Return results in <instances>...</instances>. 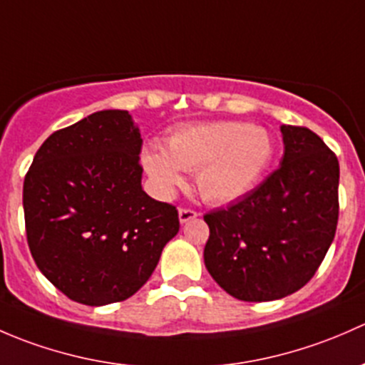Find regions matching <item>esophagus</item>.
<instances>
[{
  "mask_svg": "<svg viewBox=\"0 0 365 365\" xmlns=\"http://www.w3.org/2000/svg\"><path fill=\"white\" fill-rule=\"evenodd\" d=\"M197 216H198L197 210H193V209H179V221H181V223H187V221L195 220V217H197Z\"/></svg>",
  "mask_w": 365,
  "mask_h": 365,
  "instance_id": "1",
  "label": "esophagus"
}]
</instances>
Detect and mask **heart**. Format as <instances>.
Listing matches in <instances>:
<instances>
[{"instance_id": "1", "label": "heart", "mask_w": 365, "mask_h": 365, "mask_svg": "<svg viewBox=\"0 0 365 365\" xmlns=\"http://www.w3.org/2000/svg\"><path fill=\"white\" fill-rule=\"evenodd\" d=\"M272 138L264 128L220 121L181 126L168 138V155L151 149L144 168L161 197H170L182 184V170L197 172L202 198L230 204L250 193L269 167Z\"/></svg>"}]
</instances>
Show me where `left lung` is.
<instances>
[{
    "label": "left lung",
    "instance_id": "left-lung-1",
    "mask_svg": "<svg viewBox=\"0 0 365 365\" xmlns=\"http://www.w3.org/2000/svg\"><path fill=\"white\" fill-rule=\"evenodd\" d=\"M277 170L227 209L205 214L204 262L227 294L269 302L300 290L325 258L339 216V161L302 126H281Z\"/></svg>",
    "mask_w": 365,
    "mask_h": 365
}]
</instances>
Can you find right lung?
Instances as JSON below:
<instances>
[{
    "mask_svg": "<svg viewBox=\"0 0 365 365\" xmlns=\"http://www.w3.org/2000/svg\"><path fill=\"white\" fill-rule=\"evenodd\" d=\"M140 149L128 110H100L54 131L26 174L29 250L40 272L75 302L126 300L178 235V209L142 190Z\"/></svg>",
    "mask_w": 365,
    "mask_h": 365,
    "instance_id": "obj_1",
    "label": "right lung"
}]
</instances>
